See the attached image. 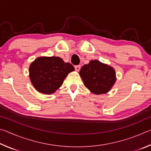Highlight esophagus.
I'll use <instances>...</instances> for the list:
<instances>
[{
	"label": "esophagus",
	"instance_id": "obj_1",
	"mask_svg": "<svg viewBox=\"0 0 151 151\" xmlns=\"http://www.w3.org/2000/svg\"><path fill=\"white\" fill-rule=\"evenodd\" d=\"M75 68L76 71H77V72H78V71L80 70V69H81V66L80 65H76V66H75Z\"/></svg>",
	"mask_w": 151,
	"mask_h": 151
}]
</instances>
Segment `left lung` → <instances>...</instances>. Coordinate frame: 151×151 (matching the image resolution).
I'll list each match as a JSON object with an SVG mask.
<instances>
[{"instance_id": "1", "label": "left lung", "mask_w": 151, "mask_h": 151, "mask_svg": "<svg viewBox=\"0 0 151 151\" xmlns=\"http://www.w3.org/2000/svg\"><path fill=\"white\" fill-rule=\"evenodd\" d=\"M79 75L86 87L96 95L108 93L116 81L114 68L97 60L82 66Z\"/></svg>"}]
</instances>
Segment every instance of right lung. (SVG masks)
Segmentation results:
<instances>
[{
	"label": "right lung",
	"mask_w": 151,
	"mask_h": 151,
	"mask_svg": "<svg viewBox=\"0 0 151 151\" xmlns=\"http://www.w3.org/2000/svg\"><path fill=\"white\" fill-rule=\"evenodd\" d=\"M74 66L58 57H40L29 66V78L38 92L50 94L59 88Z\"/></svg>",
	"instance_id": "obj_1"
}]
</instances>
